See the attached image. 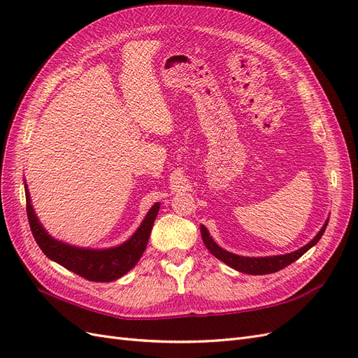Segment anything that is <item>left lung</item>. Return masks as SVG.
Listing matches in <instances>:
<instances>
[{
    "label": "left lung",
    "mask_w": 358,
    "mask_h": 358,
    "mask_svg": "<svg viewBox=\"0 0 358 358\" xmlns=\"http://www.w3.org/2000/svg\"><path fill=\"white\" fill-rule=\"evenodd\" d=\"M327 224H329V221H326V224H324L320 233L313 237V239L308 245L300 248L299 251L285 254V255H275V257L251 258V257H241V255L231 254L216 245L212 241V237L209 236L208 230H206V227H203V225H201V237H203V242H204L206 248H208L216 258L221 259V262H224L225 264H229L230 267L239 270V272L248 273V275H268V273L278 272V270H282L284 267L289 266L291 263H294L296 259H299L303 254L309 251L313 245H317L318 241L321 239V236L324 234V231H326Z\"/></svg>",
    "instance_id": "8db88e82"
}]
</instances>
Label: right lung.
Masks as SVG:
<instances>
[{"label":"right lung","instance_id":"right-lung-1","mask_svg":"<svg viewBox=\"0 0 358 358\" xmlns=\"http://www.w3.org/2000/svg\"><path fill=\"white\" fill-rule=\"evenodd\" d=\"M27 196V215L31 227L32 236L45 255L62 267L71 270L73 273L79 275L92 282H110L117 278L124 276L131 270L145 252L150 230L159 210V203H155L143 222L140 224L133 237L121 246L110 249H83L70 246L58 242L45 231L29 201L28 188L25 187Z\"/></svg>","mask_w":358,"mask_h":358}]
</instances>
